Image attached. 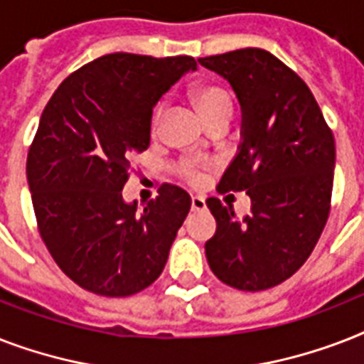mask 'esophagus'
<instances>
[{"mask_svg": "<svg viewBox=\"0 0 364 364\" xmlns=\"http://www.w3.org/2000/svg\"><path fill=\"white\" fill-rule=\"evenodd\" d=\"M191 210H193L194 213H200V211H204L205 210L204 198H200V196H193V200H191Z\"/></svg>", "mask_w": 364, "mask_h": 364, "instance_id": "esophagus-1", "label": "esophagus"}]
</instances>
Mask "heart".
Masks as SVG:
<instances>
[{"label": "heart", "instance_id": "1", "mask_svg": "<svg viewBox=\"0 0 364 364\" xmlns=\"http://www.w3.org/2000/svg\"><path fill=\"white\" fill-rule=\"evenodd\" d=\"M188 96H191V102L194 104V107L198 109L200 117L204 119L205 124H210L211 121H215L223 115H232V100L228 96V92L223 87L215 85V82H198L194 85L191 90H188ZM164 115V105H156L153 117V126L156 128ZM202 168L204 164L202 162H193V160H187V162H181L179 164V173H181L185 179L193 183H198L202 179Z\"/></svg>", "mask_w": 364, "mask_h": 364}]
</instances>
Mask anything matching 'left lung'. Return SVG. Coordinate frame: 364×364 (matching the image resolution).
<instances>
[{
	"mask_svg": "<svg viewBox=\"0 0 364 364\" xmlns=\"http://www.w3.org/2000/svg\"><path fill=\"white\" fill-rule=\"evenodd\" d=\"M227 79L242 107V141L219 193L247 191L251 211L208 198L217 230L205 242L211 272L240 291H264L291 277L316 247L331 210L334 137L314 94L262 48L198 58Z\"/></svg>",
	"mask_w": 364,
	"mask_h": 364,
	"instance_id": "obj_1",
	"label": "left lung"
}]
</instances>
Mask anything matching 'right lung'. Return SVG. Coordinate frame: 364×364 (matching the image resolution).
<instances>
[{"instance_id": "add662e5", "label": "right lung", "mask_w": 364, "mask_h": 364, "mask_svg": "<svg viewBox=\"0 0 364 364\" xmlns=\"http://www.w3.org/2000/svg\"><path fill=\"white\" fill-rule=\"evenodd\" d=\"M193 56L113 53L65 79L43 109L26 173L41 238L90 293L130 296L162 274L191 196L162 185L139 210L122 198L130 159L151 141L153 107Z\"/></svg>"}]
</instances>
